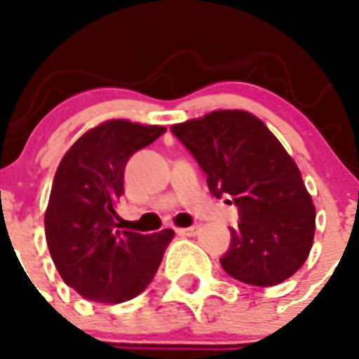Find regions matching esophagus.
<instances>
[{"label":"esophagus","instance_id":"obj_1","mask_svg":"<svg viewBox=\"0 0 359 359\" xmlns=\"http://www.w3.org/2000/svg\"><path fill=\"white\" fill-rule=\"evenodd\" d=\"M180 236H195L197 232H199V226L194 225V226H188V229H179L177 230Z\"/></svg>","mask_w":359,"mask_h":359}]
</instances>
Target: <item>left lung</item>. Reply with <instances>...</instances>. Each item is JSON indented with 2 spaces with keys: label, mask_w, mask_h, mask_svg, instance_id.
I'll use <instances>...</instances> for the list:
<instances>
[{
  "label": "left lung",
  "mask_w": 359,
  "mask_h": 359,
  "mask_svg": "<svg viewBox=\"0 0 359 359\" xmlns=\"http://www.w3.org/2000/svg\"><path fill=\"white\" fill-rule=\"evenodd\" d=\"M171 130L199 162L210 191L230 195L240 210L223 269L265 287L295 275L313 245L316 206L275 134L245 110H214Z\"/></svg>",
  "instance_id": "left-lung-1"
}]
</instances>
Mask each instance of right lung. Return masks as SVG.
I'll return each instance as SVG.
<instances>
[{
	"mask_svg": "<svg viewBox=\"0 0 359 359\" xmlns=\"http://www.w3.org/2000/svg\"><path fill=\"white\" fill-rule=\"evenodd\" d=\"M165 133L160 125L109 119L84 133L60 160L46 208V240L62 280L103 304L130 301L151 284L175 232L119 230L127 160Z\"/></svg>",
	"mask_w": 359,
	"mask_h": 359,
	"instance_id": "add662e5",
	"label": "right lung"
}]
</instances>
